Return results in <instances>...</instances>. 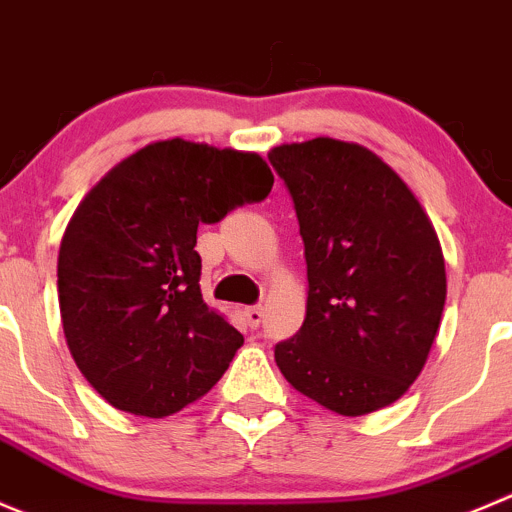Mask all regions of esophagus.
I'll use <instances>...</instances> for the list:
<instances>
[{
    "instance_id": "1",
    "label": "esophagus",
    "mask_w": 512,
    "mask_h": 512,
    "mask_svg": "<svg viewBox=\"0 0 512 512\" xmlns=\"http://www.w3.org/2000/svg\"><path fill=\"white\" fill-rule=\"evenodd\" d=\"M245 320L250 322V327H260V322H262V307H260V305L245 307Z\"/></svg>"
}]
</instances>
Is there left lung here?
<instances>
[{
  "label": "left lung",
  "instance_id": "1",
  "mask_svg": "<svg viewBox=\"0 0 512 512\" xmlns=\"http://www.w3.org/2000/svg\"><path fill=\"white\" fill-rule=\"evenodd\" d=\"M295 202L307 310L275 362L297 393L345 418L403 398L440 330L445 260L403 177L357 142L315 137L267 152Z\"/></svg>",
  "mask_w": 512,
  "mask_h": 512
}]
</instances>
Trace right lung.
<instances>
[{
	"label": "right lung",
	"instance_id": "right-lung-1",
	"mask_svg": "<svg viewBox=\"0 0 512 512\" xmlns=\"http://www.w3.org/2000/svg\"><path fill=\"white\" fill-rule=\"evenodd\" d=\"M257 152L150 142L74 210L57 260L59 312L79 372L112 408L167 418L215 388L245 337L205 305L197 227L272 190Z\"/></svg>",
	"mask_w": 512,
	"mask_h": 512
}]
</instances>
